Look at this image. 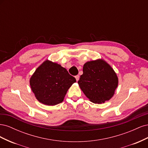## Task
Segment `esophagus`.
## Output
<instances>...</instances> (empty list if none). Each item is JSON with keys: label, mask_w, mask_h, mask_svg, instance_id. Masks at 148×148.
<instances>
[{"label": "esophagus", "mask_w": 148, "mask_h": 148, "mask_svg": "<svg viewBox=\"0 0 148 148\" xmlns=\"http://www.w3.org/2000/svg\"><path fill=\"white\" fill-rule=\"evenodd\" d=\"M75 78H76V80H77V82H78V80H79V75H77V76H75Z\"/></svg>", "instance_id": "34e87169"}]
</instances>
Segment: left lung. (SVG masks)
<instances>
[{"instance_id":"obj_1","label":"left lung","mask_w":148,"mask_h":148,"mask_svg":"<svg viewBox=\"0 0 148 148\" xmlns=\"http://www.w3.org/2000/svg\"><path fill=\"white\" fill-rule=\"evenodd\" d=\"M83 71L78 83L90 101L101 104L113 96L118 86V78L112 68L104 60L86 62Z\"/></svg>"}]
</instances>
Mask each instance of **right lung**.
<instances>
[{
	"label": "right lung",
	"mask_w": 148,
	"mask_h": 148,
	"mask_svg": "<svg viewBox=\"0 0 148 148\" xmlns=\"http://www.w3.org/2000/svg\"><path fill=\"white\" fill-rule=\"evenodd\" d=\"M76 79L60 65L46 60L30 78V86L42 104L55 106L63 102L69 88Z\"/></svg>",
	"instance_id": "right-lung-1"
}]
</instances>
